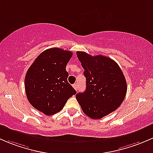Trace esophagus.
<instances>
[{
  "label": "esophagus",
  "mask_w": 153,
  "mask_h": 153,
  "mask_svg": "<svg viewBox=\"0 0 153 153\" xmlns=\"http://www.w3.org/2000/svg\"><path fill=\"white\" fill-rule=\"evenodd\" d=\"M73 87H74V89H75V90H78V83H75V84H73Z\"/></svg>",
  "instance_id": "obj_1"
}]
</instances>
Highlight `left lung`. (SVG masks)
<instances>
[{
  "mask_svg": "<svg viewBox=\"0 0 153 153\" xmlns=\"http://www.w3.org/2000/svg\"><path fill=\"white\" fill-rule=\"evenodd\" d=\"M84 69L86 90L76 95L83 112L92 119H100L116 110L126 96L127 86L121 68L104 55L92 56L76 52Z\"/></svg>",
  "mask_w": 153,
  "mask_h": 153,
  "instance_id": "obj_1",
  "label": "left lung"
}]
</instances>
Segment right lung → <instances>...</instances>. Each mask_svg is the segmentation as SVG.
<instances>
[{"label":"right lung","instance_id":"right-lung-1","mask_svg":"<svg viewBox=\"0 0 153 153\" xmlns=\"http://www.w3.org/2000/svg\"><path fill=\"white\" fill-rule=\"evenodd\" d=\"M72 56L70 51L51 48L41 52L25 77V90L31 105L47 115H52L64 108L67 100L76 94L68 83L66 70Z\"/></svg>","mask_w":153,"mask_h":153}]
</instances>
